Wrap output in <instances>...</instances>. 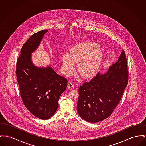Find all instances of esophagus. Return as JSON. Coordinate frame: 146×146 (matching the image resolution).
<instances>
[{
	"label": "esophagus",
	"instance_id": "1",
	"mask_svg": "<svg viewBox=\"0 0 146 146\" xmlns=\"http://www.w3.org/2000/svg\"><path fill=\"white\" fill-rule=\"evenodd\" d=\"M74 84L72 83V82H69L68 84V88L69 89H72V88H74Z\"/></svg>",
	"mask_w": 146,
	"mask_h": 146
}]
</instances>
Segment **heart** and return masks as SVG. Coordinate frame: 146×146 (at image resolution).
<instances>
[{
    "mask_svg": "<svg viewBox=\"0 0 146 146\" xmlns=\"http://www.w3.org/2000/svg\"><path fill=\"white\" fill-rule=\"evenodd\" d=\"M103 60V54L98 44L94 42H83L72 46L68 54L62 57V69L66 75H71L78 62V70L84 78H90L97 73Z\"/></svg>",
    "mask_w": 146,
    "mask_h": 146,
    "instance_id": "b5f03b06",
    "label": "heart"
}]
</instances>
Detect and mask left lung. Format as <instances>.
<instances>
[{"instance_id": "1", "label": "left lung", "mask_w": 146, "mask_h": 146, "mask_svg": "<svg viewBox=\"0 0 146 146\" xmlns=\"http://www.w3.org/2000/svg\"><path fill=\"white\" fill-rule=\"evenodd\" d=\"M128 80L126 57L123 50L117 62L107 72L97 75L78 88V113L91 123L110 116L119 102Z\"/></svg>"}]
</instances>
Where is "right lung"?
Here are the masks:
<instances>
[{"instance_id": "add662e5", "label": "right lung", "mask_w": 146, "mask_h": 146, "mask_svg": "<svg viewBox=\"0 0 146 146\" xmlns=\"http://www.w3.org/2000/svg\"><path fill=\"white\" fill-rule=\"evenodd\" d=\"M48 30L33 34L23 44L17 61L16 75L20 96L27 108L35 117L46 120L58 106V100L67 87L68 80L50 66L39 68L31 61V53L39 47Z\"/></svg>"}]
</instances>
